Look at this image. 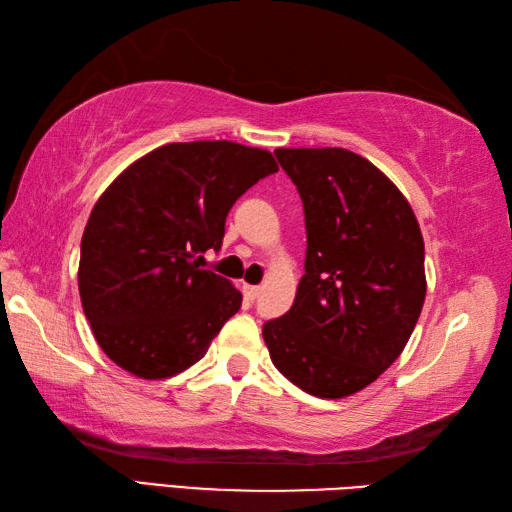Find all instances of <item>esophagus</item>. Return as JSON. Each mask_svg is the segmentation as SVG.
I'll use <instances>...</instances> for the list:
<instances>
[{
  "instance_id": "34e87169",
  "label": "esophagus",
  "mask_w": 512,
  "mask_h": 512,
  "mask_svg": "<svg viewBox=\"0 0 512 512\" xmlns=\"http://www.w3.org/2000/svg\"><path fill=\"white\" fill-rule=\"evenodd\" d=\"M244 299L246 301H255L259 297V288L257 286H244Z\"/></svg>"
}]
</instances>
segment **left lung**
<instances>
[{
	"instance_id": "left-lung-1",
	"label": "left lung",
	"mask_w": 512,
	"mask_h": 512,
	"mask_svg": "<svg viewBox=\"0 0 512 512\" xmlns=\"http://www.w3.org/2000/svg\"><path fill=\"white\" fill-rule=\"evenodd\" d=\"M306 215V275L264 323L275 367L319 398L356 394L405 350L427 281L424 242L402 193L347 149H277Z\"/></svg>"
}]
</instances>
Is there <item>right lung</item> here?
<instances>
[{"instance_id": "add662e5", "label": "right lung", "mask_w": 512, "mask_h": 512, "mask_svg": "<svg viewBox=\"0 0 512 512\" xmlns=\"http://www.w3.org/2000/svg\"><path fill=\"white\" fill-rule=\"evenodd\" d=\"M277 171L264 149L171 143L118 176L81 239L79 292L101 350L140 378L198 363L242 306L231 281L200 268L222 248L239 195Z\"/></svg>"}]
</instances>
